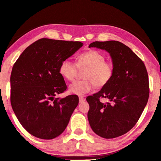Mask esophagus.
<instances>
[{
  "label": "esophagus",
  "instance_id": "obj_1",
  "mask_svg": "<svg viewBox=\"0 0 161 161\" xmlns=\"http://www.w3.org/2000/svg\"><path fill=\"white\" fill-rule=\"evenodd\" d=\"M79 100H80V102H83L85 101V99L83 97H79Z\"/></svg>",
  "mask_w": 161,
  "mask_h": 161
}]
</instances>
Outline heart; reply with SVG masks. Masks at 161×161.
<instances>
[{
	"label": "heart",
	"mask_w": 161,
	"mask_h": 161,
	"mask_svg": "<svg viewBox=\"0 0 161 161\" xmlns=\"http://www.w3.org/2000/svg\"><path fill=\"white\" fill-rule=\"evenodd\" d=\"M77 68H86L83 74L84 80L76 81L71 84L70 93L83 95L89 93L94 85L97 88L103 87L111 80L114 75V66L105 61V57L97 50H91L81 53L77 57L76 64L70 59H65L60 64L59 73L67 81H73Z\"/></svg>",
	"instance_id": "1"
}]
</instances>
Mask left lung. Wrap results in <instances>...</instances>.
Segmentation results:
<instances>
[{
	"label": "left lung",
	"mask_w": 161,
	"mask_h": 161,
	"mask_svg": "<svg viewBox=\"0 0 161 161\" xmlns=\"http://www.w3.org/2000/svg\"><path fill=\"white\" fill-rule=\"evenodd\" d=\"M88 47L104 50L110 54L114 75L100 91L86 97L90 107L88 119L97 135L114 138L134 126L147 103V71L143 61L121 42H95ZM100 98H107L109 102L102 103Z\"/></svg>",
	"instance_id": "obj_1"
}]
</instances>
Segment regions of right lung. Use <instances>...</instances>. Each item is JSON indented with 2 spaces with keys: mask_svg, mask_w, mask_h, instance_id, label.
<instances>
[{
  "mask_svg": "<svg viewBox=\"0 0 161 161\" xmlns=\"http://www.w3.org/2000/svg\"><path fill=\"white\" fill-rule=\"evenodd\" d=\"M82 46L80 42L41 39L27 47L14 64L12 107L24 129L35 137L53 139L66 128L79 97H55L67 88L59 68Z\"/></svg>",
  "mask_w": 161,
  "mask_h": 161,
  "instance_id": "add662e5",
  "label": "right lung"
}]
</instances>
